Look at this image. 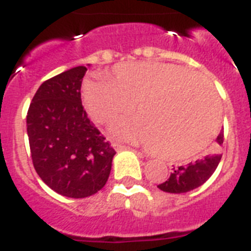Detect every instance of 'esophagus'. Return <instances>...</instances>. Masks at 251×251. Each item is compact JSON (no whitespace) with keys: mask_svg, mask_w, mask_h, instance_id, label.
I'll return each mask as SVG.
<instances>
[{"mask_svg":"<svg viewBox=\"0 0 251 251\" xmlns=\"http://www.w3.org/2000/svg\"><path fill=\"white\" fill-rule=\"evenodd\" d=\"M113 149L117 151V152H121V151H126V150H131L127 146H124L121 143H113Z\"/></svg>","mask_w":251,"mask_h":251,"instance_id":"obj_1","label":"esophagus"}]
</instances>
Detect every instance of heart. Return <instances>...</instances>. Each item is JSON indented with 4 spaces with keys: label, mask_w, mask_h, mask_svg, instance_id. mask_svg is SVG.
Segmentation results:
<instances>
[{
    "label": "heart",
    "mask_w": 251,
    "mask_h": 251,
    "mask_svg": "<svg viewBox=\"0 0 251 251\" xmlns=\"http://www.w3.org/2000/svg\"><path fill=\"white\" fill-rule=\"evenodd\" d=\"M87 112L99 124L118 122L113 133L149 145L168 160H186L214 139L220 126V100L207 79L177 65L149 61L122 62L112 78L87 79L82 87Z\"/></svg>",
    "instance_id": "b5f03b06"
}]
</instances>
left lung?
<instances>
[{"mask_svg":"<svg viewBox=\"0 0 251 251\" xmlns=\"http://www.w3.org/2000/svg\"><path fill=\"white\" fill-rule=\"evenodd\" d=\"M223 141H224V133L220 131L216 138V143L222 146ZM220 160H222V153L219 151V147H216L207 156L198 159L185 167L181 165L175 169L169 176V178L157 185V187L165 193H172V194H181V193L194 190L210 178L212 173L216 171Z\"/></svg>","mask_w":251,"mask_h":251,"instance_id":"8db88e82","label":"left lung"}]
</instances>
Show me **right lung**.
<instances>
[{"label":"right lung","instance_id":"right-lung-1","mask_svg":"<svg viewBox=\"0 0 251 251\" xmlns=\"http://www.w3.org/2000/svg\"><path fill=\"white\" fill-rule=\"evenodd\" d=\"M86 66L45 80L27 113L33 167L45 185L68 198H86L101 190L116 155L82 105Z\"/></svg>","mask_w":251,"mask_h":251}]
</instances>
